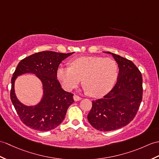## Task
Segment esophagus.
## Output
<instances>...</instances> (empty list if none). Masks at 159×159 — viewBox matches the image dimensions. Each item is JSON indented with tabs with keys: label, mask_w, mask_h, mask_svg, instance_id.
<instances>
[{
	"label": "esophagus",
	"mask_w": 159,
	"mask_h": 159,
	"mask_svg": "<svg viewBox=\"0 0 159 159\" xmlns=\"http://www.w3.org/2000/svg\"><path fill=\"white\" fill-rule=\"evenodd\" d=\"M82 99L80 96H79V95H74V99H75V101H79L80 100V99Z\"/></svg>",
	"instance_id": "obj_1"
}]
</instances>
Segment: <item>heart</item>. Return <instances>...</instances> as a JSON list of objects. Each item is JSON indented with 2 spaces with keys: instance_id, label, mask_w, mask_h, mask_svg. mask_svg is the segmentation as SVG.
I'll return each mask as SVG.
<instances>
[{
  "instance_id": "1",
  "label": "heart",
  "mask_w": 159,
  "mask_h": 159,
  "mask_svg": "<svg viewBox=\"0 0 159 159\" xmlns=\"http://www.w3.org/2000/svg\"><path fill=\"white\" fill-rule=\"evenodd\" d=\"M70 68H59L58 79L66 90L77 87L83 79L85 90L93 97H101L108 93L115 84L118 66L111 57L83 56L70 62Z\"/></svg>"
}]
</instances>
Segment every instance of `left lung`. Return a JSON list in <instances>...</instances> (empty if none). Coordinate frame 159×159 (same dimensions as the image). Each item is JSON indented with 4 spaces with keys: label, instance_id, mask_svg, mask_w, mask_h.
I'll use <instances>...</instances> for the list:
<instances>
[{
    "label": "left lung",
    "instance_id": "obj_1",
    "mask_svg": "<svg viewBox=\"0 0 159 159\" xmlns=\"http://www.w3.org/2000/svg\"><path fill=\"white\" fill-rule=\"evenodd\" d=\"M119 65L116 83L108 93L93 101L87 119L97 130L114 131L134 119L143 95L142 76L131 60L110 52Z\"/></svg>",
    "mask_w": 159,
    "mask_h": 159
}]
</instances>
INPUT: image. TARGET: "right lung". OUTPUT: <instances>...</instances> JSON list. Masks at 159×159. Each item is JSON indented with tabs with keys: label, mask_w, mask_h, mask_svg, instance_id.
I'll use <instances>...</instances> for the list:
<instances>
[{
	"label": "right lung",
	"mask_w": 159,
	"mask_h": 159,
	"mask_svg": "<svg viewBox=\"0 0 159 159\" xmlns=\"http://www.w3.org/2000/svg\"><path fill=\"white\" fill-rule=\"evenodd\" d=\"M72 53L41 51L26 57L18 64L11 79L10 96L20 120L27 127L48 131L56 128L64 119L68 107L75 102L74 94L61 87L57 79V72L61 61ZM25 73H35L43 84V98L39 105L34 107L23 105L14 94V80L17 75Z\"/></svg>",
	"instance_id": "right-lung-1"
}]
</instances>
